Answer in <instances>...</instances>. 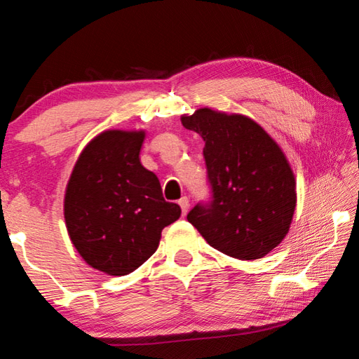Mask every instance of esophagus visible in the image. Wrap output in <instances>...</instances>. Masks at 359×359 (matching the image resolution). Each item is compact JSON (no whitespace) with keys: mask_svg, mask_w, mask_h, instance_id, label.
Masks as SVG:
<instances>
[{"mask_svg":"<svg viewBox=\"0 0 359 359\" xmlns=\"http://www.w3.org/2000/svg\"><path fill=\"white\" fill-rule=\"evenodd\" d=\"M179 205H180V209H182V214L187 215L188 209H190V199H188L187 196H182L179 199Z\"/></svg>","mask_w":359,"mask_h":359,"instance_id":"esophagus-1","label":"esophagus"}]
</instances>
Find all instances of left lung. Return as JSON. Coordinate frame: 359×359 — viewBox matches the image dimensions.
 Masks as SVG:
<instances>
[{
  "instance_id": "left-lung-1",
  "label": "left lung",
  "mask_w": 359,
  "mask_h": 359,
  "mask_svg": "<svg viewBox=\"0 0 359 359\" xmlns=\"http://www.w3.org/2000/svg\"><path fill=\"white\" fill-rule=\"evenodd\" d=\"M182 125L204 139L212 201L187 220L210 247L238 259H258L288 234L296 209V180L278 144L242 114L201 107Z\"/></svg>"
}]
</instances>
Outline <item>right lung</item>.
I'll return each mask as SVG.
<instances>
[{
	"instance_id": "add662e5",
	"label": "right lung",
	"mask_w": 359,
	"mask_h": 359,
	"mask_svg": "<svg viewBox=\"0 0 359 359\" xmlns=\"http://www.w3.org/2000/svg\"><path fill=\"white\" fill-rule=\"evenodd\" d=\"M145 131L107 130L79 155L65 193L69 239L85 263L126 276L156 252L161 231L180 217L156 175L141 165Z\"/></svg>"
}]
</instances>
